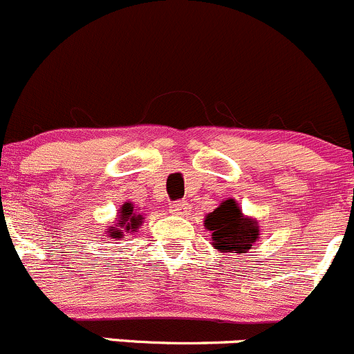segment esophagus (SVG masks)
Masks as SVG:
<instances>
[{
	"label": "esophagus",
	"instance_id": "1",
	"mask_svg": "<svg viewBox=\"0 0 354 354\" xmlns=\"http://www.w3.org/2000/svg\"><path fill=\"white\" fill-rule=\"evenodd\" d=\"M170 212L174 215H187L191 212V203L185 201V199H180V201H176L172 206H170Z\"/></svg>",
	"mask_w": 354,
	"mask_h": 354
}]
</instances>
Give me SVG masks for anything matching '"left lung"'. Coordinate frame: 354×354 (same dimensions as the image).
Returning a JSON list of instances; mask_svg holds the SVG:
<instances>
[{"label": "left lung", "instance_id": "left-lung-1", "mask_svg": "<svg viewBox=\"0 0 354 354\" xmlns=\"http://www.w3.org/2000/svg\"><path fill=\"white\" fill-rule=\"evenodd\" d=\"M206 229L212 230V241L215 250L237 251L244 253L257 243L260 230L257 222L244 218L234 199H227L205 220Z\"/></svg>", "mask_w": 354, "mask_h": 354}]
</instances>
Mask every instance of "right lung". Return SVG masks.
Returning a JSON list of instances; mask_svg holds the SVG:
<instances>
[{
    "instance_id": "obj_1",
    "label": "right lung",
    "mask_w": 354,
    "mask_h": 354,
    "mask_svg": "<svg viewBox=\"0 0 354 354\" xmlns=\"http://www.w3.org/2000/svg\"><path fill=\"white\" fill-rule=\"evenodd\" d=\"M118 223L120 225V229H124L125 232H134V230L139 229V225H141V220H142V215H136L134 212V206L131 205V203H125L124 206H122L120 209V216H118ZM110 236H115V237H122L124 236V232L122 230H117V229H111Z\"/></svg>"
}]
</instances>
